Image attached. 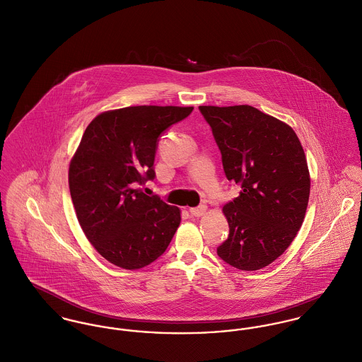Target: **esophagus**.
<instances>
[{"instance_id":"esophagus-1","label":"esophagus","mask_w":362,"mask_h":362,"mask_svg":"<svg viewBox=\"0 0 362 362\" xmlns=\"http://www.w3.org/2000/svg\"><path fill=\"white\" fill-rule=\"evenodd\" d=\"M205 212H206V206H205V205H199V206H195V208H190V214H192L193 216H197V218L204 216Z\"/></svg>"}]
</instances>
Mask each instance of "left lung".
<instances>
[{
	"label": "left lung",
	"mask_w": 362,
	"mask_h": 362,
	"mask_svg": "<svg viewBox=\"0 0 362 362\" xmlns=\"http://www.w3.org/2000/svg\"><path fill=\"white\" fill-rule=\"evenodd\" d=\"M222 153L226 177L241 187L223 206L228 238L221 259L244 270H260L295 240L306 215L310 173L295 131L248 105L199 106Z\"/></svg>",
	"instance_id": "obj_1"
}]
</instances>
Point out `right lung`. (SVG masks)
<instances>
[{
	"mask_svg": "<svg viewBox=\"0 0 362 362\" xmlns=\"http://www.w3.org/2000/svg\"><path fill=\"white\" fill-rule=\"evenodd\" d=\"M194 107L131 106L96 115L69 167L77 219L92 247L125 270L158 259L172 241L180 209L138 189L153 180L158 136Z\"/></svg>",
	"mask_w": 362,
	"mask_h": 362,
	"instance_id": "obj_1",
	"label": "right lung"
}]
</instances>
